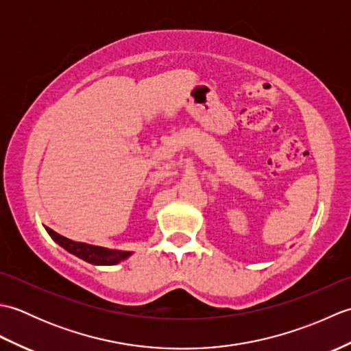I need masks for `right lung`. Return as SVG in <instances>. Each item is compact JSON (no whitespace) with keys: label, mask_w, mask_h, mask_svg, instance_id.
Returning <instances> with one entry per match:
<instances>
[{"label":"right lung","mask_w":351,"mask_h":351,"mask_svg":"<svg viewBox=\"0 0 351 351\" xmlns=\"http://www.w3.org/2000/svg\"><path fill=\"white\" fill-rule=\"evenodd\" d=\"M47 232L49 237L54 240L58 245H62L64 250H68L72 255L78 256L80 259L86 261L88 264L93 265H116L122 261L128 259L132 252L130 250H116V249H107V247H101V245H93V244H87V243H80V241H73L69 240L60 234L54 232V230L45 226Z\"/></svg>","instance_id":"obj_1"}]
</instances>
